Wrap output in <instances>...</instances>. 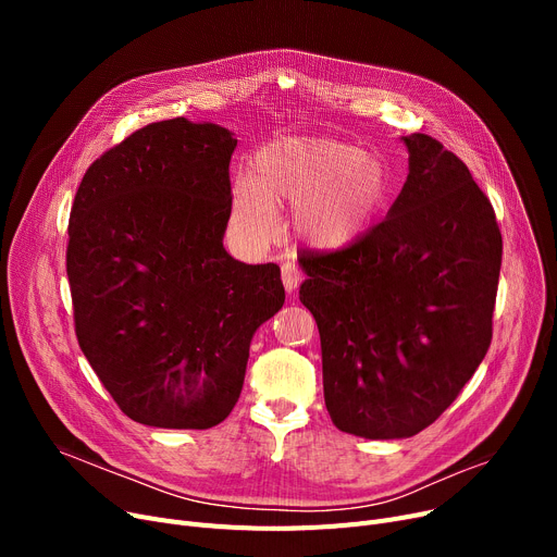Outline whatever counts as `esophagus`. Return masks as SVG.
<instances>
[{
	"label": "esophagus",
	"mask_w": 557,
	"mask_h": 557,
	"mask_svg": "<svg viewBox=\"0 0 557 557\" xmlns=\"http://www.w3.org/2000/svg\"><path fill=\"white\" fill-rule=\"evenodd\" d=\"M300 280H302V273H300L296 263L294 261H282V282H284L286 294H294V290L300 284Z\"/></svg>",
	"instance_id": "1"
}]
</instances>
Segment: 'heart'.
<instances>
[{"instance_id":"b5f03b06","label":"heart","mask_w":557,"mask_h":557,"mask_svg":"<svg viewBox=\"0 0 557 557\" xmlns=\"http://www.w3.org/2000/svg\"><path fill=\"white\" fill-rule=\"evenodd\" d=\"M388 173L357 146L315 139H275L252 156L248 183L232 189V230L244 244L275 237V205H296V225L320 248L357 242L388 198Z\"/></svg>"}]
</instances>
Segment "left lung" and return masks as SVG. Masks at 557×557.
<instances>
[{"mask_svg":"<svg viewBox=\"0 0 557 557\" xmlns=\"http://www.w3.org/2000/svg\"><path fill=\"white\" fill-rule=\"evenodd\" d=\"M401 139L408 178L388 216L300 261L330 418L368 441L420 433L470 382L492 341L504 252L467 164L424 133Z\"/></svg>","mask_w":557,"mask_h":557,"instance_id":"1","label":"left lung"}]
</instances>
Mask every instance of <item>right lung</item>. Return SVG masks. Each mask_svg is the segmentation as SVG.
Returning a JSON list of instances; mask_svg holds the SVG:
<instances>
[{
  "instance_id": "obj_1",
  "label": "right lung",
  "mask_w": 557,
  "mask_h": 557,
  "mask_svg": "<svg viewBox=\"0 0 557 557\" xmlns=\"http://www.w3.org/2000/svg\"><path fill=\"white\" fill-rule=\"evenodd\" d=\"M237 139L185 116L135 131L85 171L70 214L76 338L122 413L212 429L237 404L252 334L284 305L277 263L223 248Z\"/></svg>"
}]
</instances>
